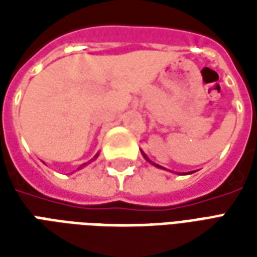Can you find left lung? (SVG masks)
Segmentation results:
<instances>
[{
    "label": "left lung",
    "mask_w": 257,
    "mask_h": 257,
    "mask_svg": "<svg viewBox=\"0 0 257 257\" xmlns=\"http://www.w3.org/2000/svg\"><path fill=\"white\" fill-rule=\"evenodd\" d=\"M142 154H143V157H145V158H146V161H149V162H150L151 165H154V167H157V168H161V169H165V168H164V167H160V165H157V164H154V162H153V161H150V160H149V157L146 156V154H145V153H143V151H142ZM190 173H193V172H189V173H182V175H190Z\"/></svg>",
    "instance_id": "left-lung-1"
}]
</instances>
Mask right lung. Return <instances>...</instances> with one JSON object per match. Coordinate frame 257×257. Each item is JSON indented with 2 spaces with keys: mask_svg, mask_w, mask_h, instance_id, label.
Wrapping results in <instances>:
<instances>
[{
  "mask_svg": "<svg viewBox=\"0 0 257 257\" xmlns=\"http://www.w3.org/2000/svg\"><path fill=\"white\" fill-rule=\"evenodd\" d=\"M96 157H97V154H96V156H95V158H96ZM95 158H93V160H95ZM85 165H86V164H82V165H81V167H79L78 169H81V168H82V167H85Z\"/></svg>",
  "mask_w": 257,
  "mask_h": 257,
  "instance_id": "1",
  "label": "right lung"
}]
</instances>
